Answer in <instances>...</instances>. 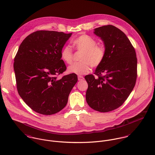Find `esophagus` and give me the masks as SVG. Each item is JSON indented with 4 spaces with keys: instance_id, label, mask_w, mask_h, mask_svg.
Masks as SVG:
<instances>
[{
    "instance_id": "34e87169",
    "label": "esophagus",
    "mask_w": 155,
    "mask_h": 155,
    "mask_svg": "<svg viewBox=\"0 0 155 155\" xmlns=\"http://www.w3.org/2000/svg\"><path fill=\"white\" fill-rule=\"evenodd\" d=\"M78 80L79 81H81V80H84V77H83V76H80V75H79V76L78 77Z\"/></svg>"
}]
</instances>
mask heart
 Returning <instances> with one entry per match:
<instances>
[{
	"mask_svg": "<svg viewBox=\"0 0 155 155\" xmlns=\"http://www.w3.org/2000/svg\"><path fill=\"white\" fill-rule=\"evenodd\" d=\"M78 51H82L80 57L81 62L75 63L68 67L69 73L81 75L87 74L93 68L99 66L103 62L106 54L105 48L102 45H97V41L91 36L83 34L76 38L73 41ZM62 60L68 64L73 60V52L69 46H65L61 51Z\"/></svg>",
	"mask_w": 155,
	"mask_h": 155,
	"instance_id": "obj_1",
	"label": "heart"
}]
</instances>
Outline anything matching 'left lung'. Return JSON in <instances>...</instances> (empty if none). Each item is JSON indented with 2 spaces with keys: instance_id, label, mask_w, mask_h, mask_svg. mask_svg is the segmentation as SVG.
<instances>
[{
  "instance_id": "left-lung-1",
  "label": "left lung",
  "mask_w": 155,
  "mask_h": 155,
  "mask_svg": "<svg viewBox=\"0 0 155 155\" xmlns=\"http://www.w3.org/2000/svg\"><path fill=\"white\" fill-rule=\"evenodd\" d=\"M94 33L104 43L106 54L95 74L85 76L88 84L86 100L93 109L107 112L121 106L135 85L137 58L135 50L126 35L113 25L94 29Z\"/></svg>"
}]
</instances>
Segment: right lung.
Instances as JSON below:
<instances>
[{
  "label": "right lung",
  "instance_id": "add662e5",
  "mask_svg": "<svg viewBox=\"0 0 155 155\" xmlns=\"http://www.w3.org/2000/svg\"><path fill=\"white\" fill-rule=\"evenodd\" d=\"M72 34L38 31L27 36L18 48L14 63L17 91L38 114L50 115L62 110L78 81L75 74L60 79L56 77L66 69L60 53Z\"/></svg>",
  "mask_w": 155,
  "mask_h": 155
}]
</instances>
